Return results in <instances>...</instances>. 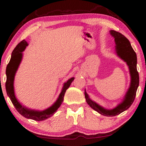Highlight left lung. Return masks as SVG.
<instances>
[{"label": "left lung", "instance_id": "8db88e82", "mask_svg": "<svg viewBox=\"0 0 146 146\" xmlns=\"http://www.w3.org/2000/svg\"><path fill=\"white\" fill-rule=\"evenodd\" d=\"M111 35L114 38L116 43L117 55L121 59L126 62L129 68L131 74V84L123 101L115 108L111 110L104 109L96 103L93 102L89 97L85 90V97L86 102L89 106L98 113L106 116H114L120 114L129 108L135 100L136 93L139 85V75L137 68V54L133 49L129 40L121 33L114 30L110 31Z\"/></svg>", "mask_w": 146, "mask_h": 146}]
</instances>
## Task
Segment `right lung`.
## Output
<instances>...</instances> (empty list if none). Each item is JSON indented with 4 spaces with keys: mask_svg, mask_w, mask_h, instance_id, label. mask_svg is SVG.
<instances>
[{
    "mask_svg": "<svg viewBox=\"0 0 146 146\" xmlns=\"http://www.w3.org/2000/svg\"><path fill=\"white\" fill-rule=\"evenodd\" d=\"M28 46L27 42L25 40H23L17 45V46L11 54V59L9 63L6 67V89L7 94L10 98L11 102L13 104L14 107H15L17 111L21 115L25 117L26 118L32 119V120L35 121H42L50 118L55 113L63 102L64 96L65 92L68 87H70L72 82L74 80V78H72L64 83L63 89L59 94L57 101L52 105L51 107L44 110V111H36V110H32L26 108V107L23 106L17 100L15 92H14L13 87V82L14 78L18 67L20 64L23 57L22 52L25 50L26 47Z\"/></svg>",
    "mask_w": 146,
    "mask_h": 146,
    "instance_id": "add662e5",
    "label": "right lung"
}]
</instances>
